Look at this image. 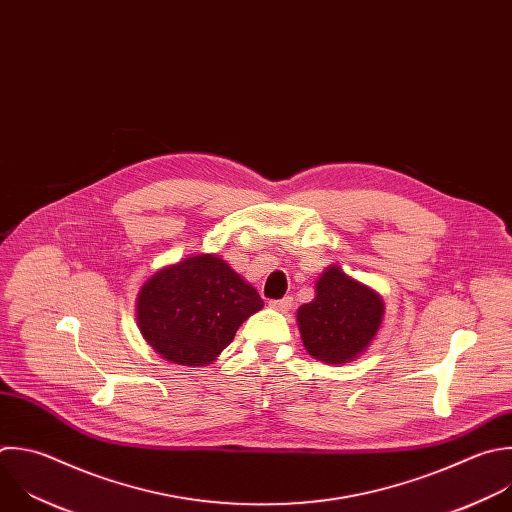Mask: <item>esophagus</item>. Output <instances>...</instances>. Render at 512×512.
I'll return each mask as SVG.
<instances>
[{
	"label": "esophagus",
	"instance_id": "34e87169",
	"mask_svg": "<svg viewBox=\"0 0 512 512\" xmlns=\"http://www.w3.org/2000/svg\"><path fill=\"white\" fill-rule=\"evenodd\" d=\"M269 307L275 309V311H289L293 307V297H283V299H277V301H269Z\"/></svg>",
	"mask_w": 512,
	"mask_h": 512
}]
</instances>
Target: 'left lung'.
Segmentation results:
<instances>
[{"instance_id":"8db88e82","label":"left lung","mask_w":512,"mask_h":512,"mask_svg":"<svg viewBox=\"0 0 512 512\" xmlns=\"http://www.w3.org/2000/svg\"><path fill=\"white\" fill-rule=\"evenodd\" d=\"M384 311V299L376 289L333 263L317 277L313 301L297 309V327L311 358L342 366L370 348Z\"/></svg>"}]
</instances>
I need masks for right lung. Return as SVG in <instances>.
I'll list each match as a JSON object with an SVG mask.
<instances>
[{
	"instance_id": "1",
	"label": "right lung",
	"mask_w": 512,
	"mask_h": 512,
	"mask_svg": "<svg viewBox=\"0 0 512 512\" xmlns=\"http://www.w3.org/2000/svg\"><path fill=\"white\" fill-rule=\"evenodd\" d=\"M261 307L257 289L223 257L201 253L144 281L136 297V323L162 360L199 368L213 364L239 325Z\"/></svg>"
}]
</instances>
